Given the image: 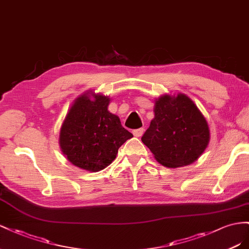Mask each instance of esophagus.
Instances as JSON below:
<instances>
[{"instance_id": "obj_1", "label": "esophagus", "mask_w": 249, "mask_h": 249, "mask_svg": "<svg viewBox=\"0 0 249 249\" xmlns=\"http://www.w3.org/2000/svg\"><path fill=\"white\" fill-rule=\"evenodd\" d=\"M132 133H133V136L134 137H137V138H140L142 134L144 133V128H139V129H134L133 131H132Z\"/></svg>"}]
</instances>
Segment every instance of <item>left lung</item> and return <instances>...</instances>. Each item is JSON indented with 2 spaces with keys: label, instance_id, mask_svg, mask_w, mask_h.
Listing matches in <instances>:
<instances>
[{
  "label": "left lung",
  "instance_id": "obj_1",
  "mask_svg": "<svg viewBox=\"0 0 249 249\" xmlns=\"http://www.w3.org/2000/svg\"><path fill=\"white\" fill-rule=\"evenodd\" d=\"M154 118L142 137L154 159L168 168L193 164L208 148L210 128L201 111L184 94L162 95L154 103Z\"/></svg>",
  "mask_w": 249,
  "mask_h": 249
}]
</instances>
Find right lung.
I'll return each mask as SVG.
<instances>
[{
  "instance_id": "1",
  "label": "right lung",
  "mask_w": 249,
  "mask_h": 249,
  "mask_svg": "<svg viewBox=\"0 0 249 249\" xmlns=\"http://www.w3.org/2000/svg\"><path fill=\"white\" fill-rule=\"evenodd\" d=\"M110 98L87 90L71 105L59 132V146L68 160L89 172L115 160L119 148L133 136L109 112Z\"/></svg>"
}]
</instances>
